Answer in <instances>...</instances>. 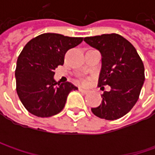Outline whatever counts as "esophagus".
Instances as JSON below:
<instances>
[{
  "label": "esophagus",
  "mask_w": 155,
  "mask_h": 155,
  "mask_svg": "<svg viewBox=\"0 0 155 155\" xmlns=\"http://www.w3.org/2000/svg\"><path fill=\"white\" fill-rule=\"evenodd\" d=\"M78 90H79V91H80L81 93H83V94H87V93H88V91H87V90H84V89H81V88H79Z\"/></svg>",
  "instance_id": "34e87169"
}]
</instances>
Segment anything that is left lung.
Returning a JSON list of instances; mask_svg holds the SVG:
<instances>
[{
  "label": "left lung",
  "mask_w": 155,
  "mask_h": 155,
  "mask_svg": "<svg viewBox=\"0 0 155 155\" xmlns=\"http://www.w3.org/2000/svg\"><path fill=\"white\" fill-rule=\"evenodd\" d=\"M84 40L102 55L98 86L110 85L102 104L91 108L99 118L116 120L128 113L139 99L145 73L141 58L134 45L116 33L86 37Z\"/></svg>",
  "instance_id": "obj_1"
}]
</instances>
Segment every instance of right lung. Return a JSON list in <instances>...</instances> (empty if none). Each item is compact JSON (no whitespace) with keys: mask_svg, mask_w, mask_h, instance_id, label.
I'll list each match as a JSON object with an SVG mask.
<instances>
[{"mask_svg":"<svg viewBox=\"0 0 155 155\" xmlns=\"http://www.w3.org/2000/svg\"><path fill=\"white\" fill-rule=\"evenodd\" d=\"M81 37L43 33L32 39L21 52L15 69L16 91L28 112L50 117L64 109L69 93L78 88L71 83L54 80V70L63 65L69 49L78 45Z\"/></svg>","mask_w":155,"mask_h":155,"instance_id":"obj_1","label":"right lung"}]
</instances>
